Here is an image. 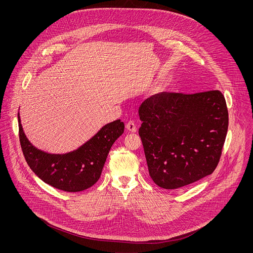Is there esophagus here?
<instances>
[{
	"mask_svg": "<svg viewBox=\"0 0 253 253\" xmlns=\"http://www.w3.org/2000/svg\"><path fill=\"white\" fill-rule=\"evenodd\" d=\"M126 129L131 133H135L137 131V127L133 121H130L126 124Z\"/></svg>",
	"mask_w": 253,
	"mask_h": 253,
	"instance_id": "obj_1",
	"label": "esophagus"
}]
</instances>
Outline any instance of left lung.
Here are the masks:
<instances>
[{"instance_id":"obj_1","label":"left lung","mask_w":253,"mask_h":253,"mask_svg":"<svg viewBox=\"0 0 253 253\" xmlns=\"http://www.w3.org/2000/svg\"><path fill=\"white\" fill-rule=\"evenodd\" d=\"M139 117L149 175L159 187L186 186L217 166L228 129L220 91L157 94L142 103Z\"/></svg>"}]
</instances>
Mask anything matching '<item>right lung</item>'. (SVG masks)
I'll use <instances>...</instances> for the list:
<instances>
[{"instance_id":"1","label":"right lung","mask_w":253,"mask_h":253,"mask_svg":"<svg viewBox=\"0 0 253 253\" xmlns=\"http://www.w3.org/2000/svg\"><path fill=\"white\" fill-rule=\"evenodd\" d=\"M18 121L21 147L32 171L45 183L67 192L86 190L98 181L108 153L124 132V123L115 120L104 125L79 148L54 154L38 149L29 141L19 113Z\"/></svg>"}]
</instances>
